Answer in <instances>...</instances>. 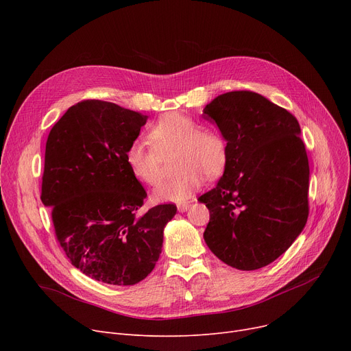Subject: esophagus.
Listing matches in <instances>:
<instances>
[{"label": "esophagus", "mask_w": 351, "mask_h": 351, "mask_svg": "<svg viewBox=\"0 0 351 351\" xmlns=\"http://www.w3.org/2000/svg\"><path fill=\"white\" fill-rule=\"evenodd\" d=\"M189 206H191L189 202H182V204L178 205V210L179 212H186L189 209Z\"/></svg>", "instance_id": "obj_1"}]
</instances>
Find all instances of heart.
<instances>
[{"label":"heart","mask_w":351,"mask_h":351,"mask_svg":"<svg viewBox=\"0 0 351 351\" xmlns=\"http://www.w3.org/2000/svg\"><path fill=\"white\" fill-rule=\"evenodd\" d=\"M147 141H135L128 146L125 163L131 175L146 185H156L160 179L156 154L175 151L176 175L154 189L160 202H182L193 195L204 183V175L213 179L223 172L228 162V145L215 129L199 128L188 115L169 112L147 128Z\"/></svg>","instance_id":"1"}]
</instances>
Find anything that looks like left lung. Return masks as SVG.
I'll use <instances>...</instances> for the list:
<instances>
[{
  "label": "left lung",
  "instance_id": "8db88e82",
  "mask_svg": "<svg viewBox=\"0 0 351 351\" xmlns=\"http://www.w3.org/2000/svg\"><path fill=\"white\" fill-rule=\"evenodd\" d=\"M228 145L216 188L197 200L210 219L204 233L216 257L256 270L282 256L308 216V159L289 110L250 90L216 97L204 109Z\"/></svg>",
  "mask_w": 351,
  "mask_h": 351
}]
</instances>
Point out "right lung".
Segmentation results:
<instances>
[{"mask_svg":"<svg viewBox=\"0 0 351 351\" xmlns=\"http://www.w3.org/2000/svg\"><path fill=\"white\" fill-rule=\"evenodd\" d=\"M147 117L112 102L72 105L47 139L41 200L51 208L71 263L102 283L131 286L162 252L172 204L139 213L146 192L128 171L125 152Z\"/></svg>","mask_w":351,"mask_h":351,"instance_id":"1","label":"right lung"}]
</instances>
